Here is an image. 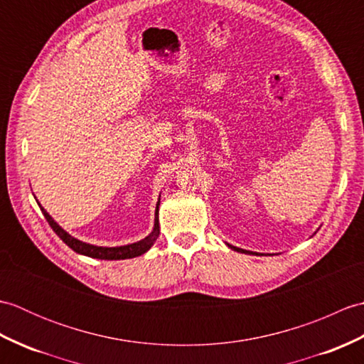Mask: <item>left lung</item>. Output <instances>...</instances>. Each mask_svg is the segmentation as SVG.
<instances>
[{"label": "left lung", "mask_w": 364, "mask_h": 364, "mask_svg": "<svg viewBox=\"0 0 364 364\" xmlns=\"http://www.w3.org/2000/svg\"><path fill=\"white\" fill-rule=\"evenodd\" d=\"M230 249H233V250H236V252H241V253H252V255H258V253H253V252H249V250H242V249H239V247H233V245H230V244H227Z\"/></svg>", "instance_id": "8db88e82"}]
</instances>
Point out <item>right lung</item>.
I'll return each mask as SVG.
<instances>
[{"label": "right lung", "instance_id": "right-lung-1", "mask_svg": "<svg viewBox=\"0 0 364 364\" xmlns=\"http://www.w3.org/2000/svg\"><path fill=\"white\" fill-rule=\"evenodd\" d=\"M38 203V202H37ZM41 206V210L45 215L46 222L50 223V227L53 228L54 233H56L63 241L70 247V249L76 253L80 255H86V257L90 258H97V259H128V258H134V257H141L145 252L150 250V247L156 241L158 236H159V219H158V213H159V200L156 203V211H154V227L151 233L144 237L142 241L134 242V244H128V245H120V247H98V245H92L87 242H82L80 239H76L73 236H70L67 233L64 228H60L51 215L46 213L42 205L38 203Z\"/></svg>", "mask_w": 364, "mask_h": 364}]
</instances>
